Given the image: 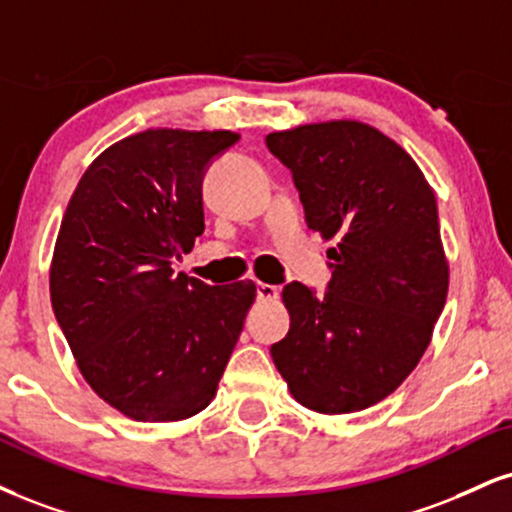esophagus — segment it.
Returning <instances> with one entry per match:
<instances>
[{
  "mask_svg": "<svg viewBox=\"0 0 512 512\" xmlns=\"http://www.w3.org/2000/svg\"><path fill=\"white\" fill-rule=\"evenodd\" d=\"M257 298L260 300H276L279 298V286H272V283H257Z\"/></svg>",
  "mask_w": 512,
  "mask_h": 512,
  "instance_id": "obj_1",
  "label": "esophagus"
}]
</instances>
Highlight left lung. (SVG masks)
<instances>
[{
  "instance_id": "8db88e82",
  "label": "left lung",
  "mask_w": 512,
  "mask_h": 512,
  "mask_svg": "<svg viewBox=\"0 0 512 512\" xmlns=\"http://www.w3.org/2000/svg\"><path fill=\"white\" fill-rule=\"evenodd\" d=\"M267 147L291 169L307 226L334 240L322 298L300 281L283 286L291 329L272 346L274 365L307 410H365L408 379L446 303L434 190L396 140L362 121L274 131Z\"/></svg>"
}]
</instances>
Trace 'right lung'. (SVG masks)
Listing matches in <instances>:
<instances>
[{"instance_id": "right-lung-1", "label": "right lung", "mask_w": 512, "mask_h": 512, "mask_svg": "<svg viewBox=\"0 0 512 512\" xmlns=\"http://www.w3.org/2000/svg\"><path fill=\"white\" fill-rule=\"evenodd\" d=\"M233 131L147 128L80 176L49 267L57 322L90 389L135 422H178L217 396L257 288L174 272L205 231L202 174Z\"/></svg>"}]
</instances>
